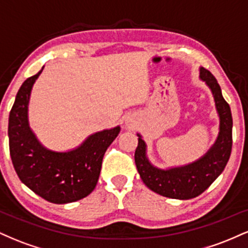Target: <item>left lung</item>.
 I'll use <instances>...</instances> for the list:
<instances>
[{
	"instance_id": "left-lung-1",
	"label": "left lung",
	"mask_w": 248,
	"mask_h": 248,
	"mask_svg": "<svg viewBox=\"0 0 248 248\" xmlns=\"http://www.w3.org/2000/svg\"><path fill=\"white\" fill-rule=\"evenodd\" d=\"M201 78L211 88L220 118V132L205 156L195 163L182 168L161 170L153 167L146 157V144L139 135L135 150V164L143 183L158 195L173 199H191L203 193L223 172L232 150V114L230 105L221 94L217 79L209 70L202 67Z\"/></svg>"
}]
</instances>
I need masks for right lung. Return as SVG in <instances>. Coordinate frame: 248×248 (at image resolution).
I'll return each instance as SVG.
<instances>
[{"label":"right lung","instance_id":"1","mask_svg":"<svg viewBox=\"0 0 248 248\" xmlns=\"http://www.w3.org/2000/svg\"><path fill=\"white\" fill-rule=\"evenodd\" d=\"M42 70L22 84L10 110V157L22 183L36 195L50 203H72L94 190L102 158L120 133V127L93 134L78 149L69 153L50 152L42 147L28 124L31 88Z\"/></svg>","mask_w":248,"mask_h":248}]
</instances>
